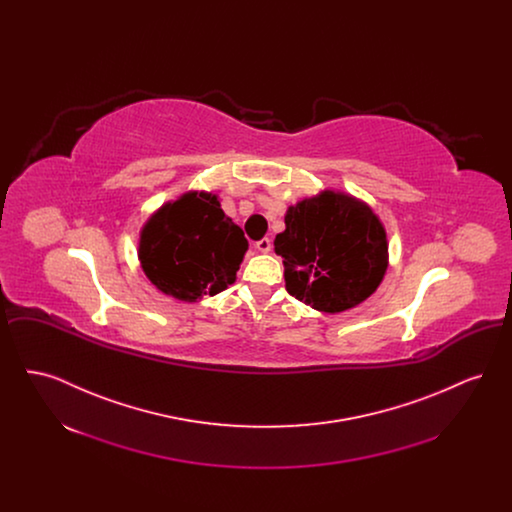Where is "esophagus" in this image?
Returning a JSON list of instances; mask_svg holds the SVG:
<instances>
[{"label":"esophagus","instance_id":"esophagus-1","mask_svg":"<svg viewBox=\"0 0 512 512\" xmlns=\"http://www.w3.org/2000/svg\"><path fill=\"white\" fill-rule=\"evenodd\" d=\"M255 249L261 251V253H268V251L272 249V242H270L268 238H263V240H259V242L255 244Z\"/></svg>","mask_w":512,"mask_h":512}]
</instances>
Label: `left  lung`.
<instances>
[{
    "label": "left lung",
    "mask_w": 512,
    "mask_h": 512,
    "mask_svg": "<svg viewBox=\"0 0 512 512\" xmlns=\"http://www.w3.org/2000/svg\"><path fill=\"white\" fill-rule=\"evenodd\" d=\"M284 222L274 251L295 299L334 315L378 290L388 270V236L365 201L324 190L290 205Z\"/></svg>",
    "instance_id": "8db88e82"
}]
</instances>
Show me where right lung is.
Instances as JSON below:
<instances>
[{"mask_svg":"<svg viewBox=\"0 0 512 512\" xmlns=\"http://www.w3.org/2000/svg\"><path fill=\"white\" fill-rule=\"evenodd\" d=\"M245 251L244 232L224 215L219 195L186 192L147 219L138 259L159 292L195 303L236 282Z\"/></svg>","mask_w":512,"mask_h":512,"instance_id":"1","label":"right lung"}]
</instances>
